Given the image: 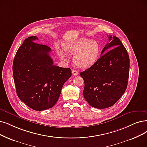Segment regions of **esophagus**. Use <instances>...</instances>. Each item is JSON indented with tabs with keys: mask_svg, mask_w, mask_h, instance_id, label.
I'll list each match as a JSON object with an SVG mask.
<instances>
[{
	"mask_svg": "<svg viewBox=\"0 0 147 147\" xmlns=\"http://www.w3.org/2000/svg\"><path fill=\"white\" fill-rule=\"evenodd\" d=\"M72 74L74 75V76H76V75H78V72L76 70H72Z\"/></svg>",
	"mask_w": 147,
	"mask_h": 147,
	"instance_id": "1",
	"label": "esophagus"
}]
</instances>
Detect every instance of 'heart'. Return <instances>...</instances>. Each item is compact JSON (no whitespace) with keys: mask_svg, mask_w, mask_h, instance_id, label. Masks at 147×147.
Segmentation results:
<instances>
[{"mask_svg":"<svg viewBox=\"0 0 147 147\" xmlns=\"http://www.w3.org/2000/svg\"><path fill=\"white\" fill-rule=\"evenodd\" d=\"M64 49L69 54H74L73 61L77 67L87 69L93 66L99 60L101 54V45L97 41L83 38L64 46ZM62 60H65L63 52L59 53Z\"/></svg>","mask_w":147,"mask_h":147,"instance_id":"heart-1","label":"heart"}]
</instances>
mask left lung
I'll return each mask as SVG.
<instances>
[{
    "mask_svg": "<svg viewBox=\"0 0 147 147\" xmlns=\"http://www.w3.org/2000/svg\"><path fill=\"white\" fill-rule=\"evenodd\" d=\"M95 64L80 73L84 81L83 95L92 107L106 109L124 93L128 84L130 58L121 41L110 36Z\"/></svg>",
    "mask_w": 147,
    "mask_h": 147,
    "instance_id": "obj_1",
    "label": "left lung"
}]
</instances>
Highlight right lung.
<instances>
[{
	"label": "right lung",
	"mask_w": 147,
	"mask_h": 147,
	"mask_svg": "<svg viewBox=\"0 0 147 147\" xmlns=\"http://www.w3.org/2000/svg\"><path fill=\"white\" fill-rule=\"evenodd\" d=\"M37 40L36 36L25 40L14 57L13 73L20 100L31 109L42 111L56 104L72 71L54 65L51 48L34 42Z\"/></svg>",
	"instance_id": "1"
}]
</instances>
